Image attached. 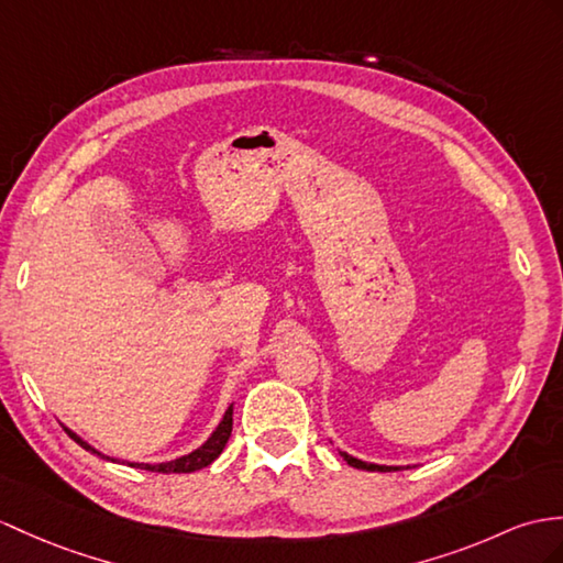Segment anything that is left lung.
I'll return each instance as SVG.
<instances>
[{"mask_svg":"<svg viewBox=\"0 0 563 563\" xmlns=\"http://www.w3.org/2000/svg\"><path fill=\"white\" fill-rule=\"evenodd\" d=\"M341 456H344V461L349 463V465H353V468H358V471H379V473H389V471H401L399 465H377V463H367V461H361V459H355V456H349L346 451H339Z\"/></svg>","mask_w":563,"mask_h":563,"instance_id":"obj_1","label":"left lung"}]
</instances>
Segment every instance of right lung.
<instances>
[{"instance_id": "1", "label": "right lung", "mask_w": 563, "mask_h": 563, "mask_svg": "<svg viewBox=\"0 0 563 563\" xmlns=\"http://www.w3.org/2000/svg\"><path fill=\"white\" fill-rule=\"evenodd\" d=\"M231 424H234V406L227 408L222 422H219L217 430L208 437V442H205L202 446H198L196 451H190V454L178 456L174 461H164V463H133V461H126V465H131V468L150 471V473H194V471H200V468H208V465L224 451L229 437H231ZM64 430H66V434L71 437L76 444H80L86 451H92V454H98V456H102L107 461H117V459H109V456L100 454V451L95 449V446H90L86 440H80V437L74 430H68V428H64Z\"/></svg>"}]
</instances>
